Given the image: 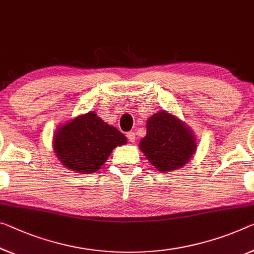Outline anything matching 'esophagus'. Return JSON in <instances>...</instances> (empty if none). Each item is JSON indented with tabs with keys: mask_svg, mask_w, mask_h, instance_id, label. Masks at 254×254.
<instances>
[{
	"mask_svg": "<svg viewBox=\"0 0 254 254\" xmlns=\"http://www.w3.org/2000/svg\"><path fill=\"white\" fill-rule=\"evenodd\" d=\"M126 136H127V138H128V140H129L130 143H134L135 142V132L134 131H129V132H127L126 134Z\"/></svg>",
	"mask_w": 254,
	"mask_h": 254,
	"instance_id": "esophagus-1",
	"label": "esophagus"
}]
</instances>
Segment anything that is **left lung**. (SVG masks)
Here are the masks:
<instances>
[{"instance_id": "1", "label": "left lung", "mask_w": 254, "mask_h": 254, "mask_svg": "<svg viewBox=\"0 0 254 254\" xmlns=\"http://www.w3.org/2000/svg\"><path fill=\"white\" fill-rule=\"evenodd\" d=\"M139 149L152 166L162 173L184 167L196 151L195 135L185 123L167 111L153 114L146 122V135Z\"/></svg>"}]
</instances>
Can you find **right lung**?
<instances>
[{
    "instance_id": "obj_1",
    "label": "right lung",
    "mask_w": 254,
    "mask_h": 254,
    "mask_svg": "<svg viewBox=\"0 0 254 254\" xmlns=\"http://www.w3.org/2000/svg\"><path fill=\"white\" fill-rule=\"evenodd\" d=\"M126 143L123 132L89 111L58 128L53 149L65 168L77 174H92L103 166L115 147Z\"/></svg>"
}]
</instances>
